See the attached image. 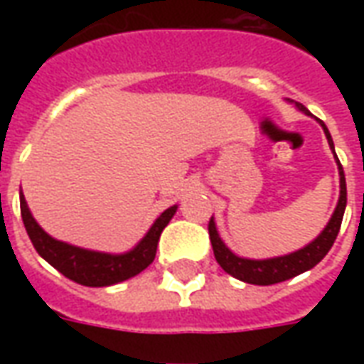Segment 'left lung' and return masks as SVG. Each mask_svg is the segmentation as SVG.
<instances>
[{"instance_id": "8db88e82", "label": "left lung", "mask_w": 364, "mask_h": 364, "mask_svg": "<svg viewBox=\"0 0 364 364\" xmlns=\"http://www.w3.org/2000/svg\"><path fill=\"white\" fill-rule=\"evenodd\" d=\"M294 103V101H290ZM298 111H302L308 117H312L310 111L306 109L302 103H294ZM320 122V127L323 128V134L328 138L329 150L333 151V158H336L337 169H339V200H337V206L331 218L326 224V228L321 230L320 236L312 240L310 244L300 247L296 252L289 253V255H279V257H269V259H247V257H240L236 253L230 250L228 245L222 242L220 234L216 230V222H214V216L208 222V236H210V244H213L214 257L218 261L224 271L232 277H236L240 281L250 282V284H261V287H267V284H274V282L289 281L296 274L304 273V271H310L312 267H316L320 263L328 252L331 250V245L336 242L337 234H339V228H341V220H343L345 206H347V185H345V173L343 167L339 164V159L336 156V146H333V140H331V134H329L328 127Z\"/></svg>"}]
</instances>
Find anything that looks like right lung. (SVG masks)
Segmentation results:
<instances>
[{
  "instance_id": "1",
  "label": "right lung",
  "mask_w": 364,
  "mask_h": 364,
  "mask_svg": "<svg viewBox=\"0 0 364 364\" xmlns=\"http://www.w3.org/2000/svg\"><path fill=\"white\" fill-rule=\"evenodd\" d=\"M19 200L23 224L38 255L48 261L52 267L58 269L70 281L80 282L83 287H111L142 273L156 257L161 232L177 213V205L164 210L132 250L124 253H105L77 247L52 237L38 226L35 216L28 210L23 193H19Z\"/></svg>"
}]
</instances>
